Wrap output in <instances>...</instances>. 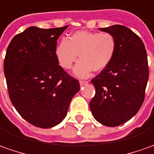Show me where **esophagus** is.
Here are the masks:
<instances>
[{
	"instance_id": "obj_1",
	"label": "esophagus",
	"mask_w": 154,
	"mask_h": 154,
	"mask_svg": "<svg viewBox=\"0 0 154 154\" xmlns=\"http://www.w3.org/2000/svg\"><path fill=\"white\" fill-rule=\"evenodd\" d=\"M86 84H88V81H85V80H80L79 81V85L82 86V85H86Z\"/></svg>"
}]
</instances>
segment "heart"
<instances>
[{"label": "heart", "mask_w": 154, "mask_h": 154, "mask_svg": "<svg viewBox=\"0 0 154 154\" xmlns=\"http://www.w3.org/2000/svg\"><path fill=\"white\" fill-rule=\"evenodd\" d=\"M116 48V38L109 32L78 31L59 43L54 53L59 66L66 70L73 67L79 55L74 75L86 78L93 70L105 69L114 59Z\"/></svg>", "instance_id": "1"}]
</instances>
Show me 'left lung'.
Masks as SVG:
<instances>
[{
  "mask_svg": "<svg viewBox=\"0 0 154 154\" xmlns=\"http://www.w3.org/2000/svg\"><path fill=\"white\" fill-rule=\"evenodd\" d=\"M100 30L115 37L117 48L111 63L91 79L95 94L90 108L98 122L117 127L133 117L143 103L149 74L147 52L142 39L127 26Z\"/></svg>",
  "mask_w": 154,
  "mask_h": 154,
  "instance_id": "left-lung-1",
  "label": "left lung"
}]
</instances>
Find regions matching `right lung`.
Listing matches in <instances>:
<instances>
[{"label":"right lung","mask_w":154,"mask_h":154,"mask_svg":"<svg viewBox=\"0 0 154 154\" xmlns=\"http://www.w3.org/2000/svg\"><path fill=\"white\" fill-rule=\"evenodd\" d=\"M68 26H30L7 47L4 73L11 101L26 122L40 128L59 124L67 115L79 83L59 66L57 40Z\"/></svg>","instance_id":"add662e5"}]
</instances>
